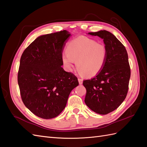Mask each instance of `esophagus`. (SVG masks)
<instances>
[{"label": "esophagus", "instance_id": "esophagus-1", "mask_svg": "<svg viewBox=\"0 0 147 147\" xmlns=\"http://www.w3.org/2000/svg\"><path fill=\"white\" fill-rule=\"evenodd\" d=\"M83 80L81 79V78H78V81H79V84H83Z\"/></svg>", "mask_w": 147, "mask_h": 147}]
</instances>
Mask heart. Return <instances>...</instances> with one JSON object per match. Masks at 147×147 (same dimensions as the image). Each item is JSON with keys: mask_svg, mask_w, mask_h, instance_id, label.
<instances>
[{"mask_svg": "<svg viewBox=\"0 0 147 147\" xmlns=\"http://www.w3.org/2000/svg\"><path fill=\"white\" fill-rule=\"evenodd\" d=\"M107 57L108 49L104 44L81 36L67 44L66 53L62 54V62L66 69L71 71L76 61L77 69L81 74L93 77L103 69Z\"/></svg>", "mask_w": 147, "mask_h": 147, "instance_id": "obj_1", "label": "heart"}]
</instances>
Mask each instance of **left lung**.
Instances as JSON below:
<instances>
[{"label":"left lung","instance_id":"1","mask_svg":"<svg viewBox=\"0 0 147 147\" xmlns=\"http://www.w3.org/2000/svg\"><path fill=\"white\" fill-rule=\"evenodd\" d=\"M88 34L103 39L108 57L96 76L83 81L86 89L84 102L92 111L107 115L118 108L127 95L131 74L128 53L120 40L107 30Z\"/></svg>","mask_w":147,"mask_h":147}]
</instances>
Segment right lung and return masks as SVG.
Returning <instances> with one entry per match:
<instances>
[{
	"label": "right lung",
	"mask_w": 147,
	"mask_h": 147,
	"mask_svg": "<svg viewBox=\"0 0 147 147\" xmlns=\"http://www.w3.org/2000/svg\"><path fill=\"white\" fill-rule=\"evenodd\" d=\"M67 30L39 36L24 51L18 81L22 100L37 117H56L66 107L69 95L79 84L77 77L61 67Z\"/></svg>",
	"instance_id": "obj_1"
}]
</instances>
